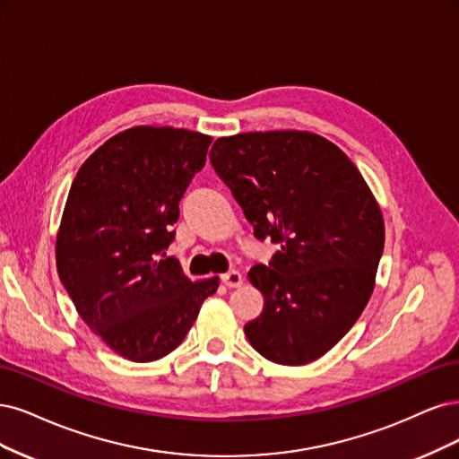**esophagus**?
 <instances>
[{
	"label": "esophagus",
	"instance_id": "obj_1",
	"mask_svg": "<svg viewBox=\"0 0 459 459\" xmlns=\"http://www.w3.org/2000/svg\"><path fill=\"white\" fill-rule=\"evenodd\" d=\"M221 280H223V284L227 288H240L242 282H244V278H242V274L238 271H229V273H225L223 276H221Z\"/></svg>",
	"mask_w": 459,
	"mask_h": 459
}]
</instances>
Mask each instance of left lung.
<instances>
[{
	"instance_id": "1",
	"label": "left lung",
	"mask_w": 459,
	"mask_h": 459,
	"mask_svg": "<svg viewBox=\"0 0 459 459\" xmlns=\"http://www.w3.org/2000/svg\"><path fill=\"white\" fill-rule=\"evenodd\" d=\"M217 171L259 240L280 244L247 273L264 298L244 326L264 359L308 364L359 320L385 244L379 205L333 143L308 131H251L215 141Z\"/></svg>"
}]
</instances>
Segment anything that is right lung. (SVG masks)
Here are the masks:
<instances>
[{"label":"right lung","instance_id":"1","mask_svg":"<svg viewBox=\"0 0 459 459\" xmlns=\"http://www.w3.org/2000/svg\"><path fill=\"white\" fill-rule=\"evenodd\" d=\"M212 137L137 126L83 161L56 234V271L78 315L114 352L152 362L183 343L219 278L192 282L166 257L179 202Z\"/></svg>","mask_w":459,"mask_h":459}]
</instances>
